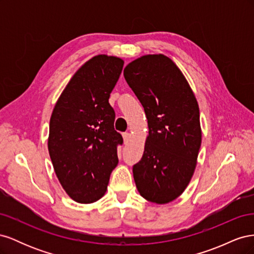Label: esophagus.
Wrapping results in <instances>:
<instances>
[{"label":"esophagus","instance_id":"1","mask_svg":"<svg viewBox=\"0 0 254 254\" xmlns=\"http://www.w3.org/2000/svg\"><path fill=\"white\" fill-rule=\"evenodd\" d=\"M123 139H124V143L127 144L129 142V139H130V133L129 132L123 133Z\"/></svg>","mask_w":254,"mask_h":254}]
</instances>
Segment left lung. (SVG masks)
<instances>
[{"label": "left lung", "mask_w": 254, "mask_h": 254, "mask_svg": "<svg viewBox=\"0 0 254 254\" xmlns=\"http://www.w3.org/2000/svg\"><path fill=\"white\" fill-rule=\"evenodd\" d=\"M124 77L149 128L143 157L132 168L136 189L146 200L168 203L183 193L197 164L198 103L179 67L162 54L133 60L124 68Z\"/></svg>", "instance_id": "left-lung-1"}]
</instances>
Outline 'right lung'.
<instances>
[{"mask_svg": "<svg viewBox=\"0 0 254 254\" xmlns=\"http://www.w3.org/2000/svg\"><path fill=\"white\" fill-rule=\"evenodd\" d=\"M123 65L114 56L91 58L73 75L53 110L50 157L60 184L76 202L101 199L119 163L123 137L114 130L109 97Z\"/></svg>", "mask_w": 254, "mask_h": 254, "instance_id": "obj_1", "label": "right lung"}]
</instances>
